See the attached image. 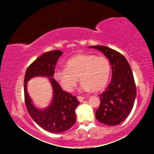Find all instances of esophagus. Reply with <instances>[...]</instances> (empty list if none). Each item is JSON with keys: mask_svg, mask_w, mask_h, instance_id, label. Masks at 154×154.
I'll return each mask as SVG.
<instances>
[{"mask_svg": "<svg viewBox=\"0 0 154 154\" xmlns=\"http://www.w3.org/2000/svg\"><path fill=\"white\" fill-rule=\"evenodd\" d=\"M84 99H85V98H83V97H81V96L77 97V100H78L79 102H82L83 100H84Z\"/></svg>", "mask_w": 154, "mask_h": 154, "instance_id": "obj_1", "label": "esophagus"}]
</instances>
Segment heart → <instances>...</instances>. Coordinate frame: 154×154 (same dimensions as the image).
Instances as JSON below:
<instances>
[{
	"label": "heart",
	"instance_id": "1",
	"mask_svg": "<svg viewBox=\"0 0 154 154\" xmlns=\"http://www.w3.org/2000/svg\"><path fill=\"white\" fill-rule=\"evenodd\" d=\"M111 66L105 56L79 54L66 61V68L54 71V78L65 91H73L78 82L82 81L79 91L98 92L105 88L111 75Z\"/></svg>",
	"mask_w": 154,
	"mask_h": 154
}]
</instances>
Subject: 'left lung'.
<instances>
[{"instance_id": "8db88e82", "label": "left lung", "mask_w": 154, "mask_h": 154, "mask_svg": "<svg viewBox=\"0 0 154 154\" xmlns=\"http://www.w3.org/2000/svg\"><path fill=\"white\" fill-rule=\"evenodd\" d=\"M101 51L109 60L112 77L106 91L100 94V103L95 112L100 122L114 126L129 116L136 98L133 75L128 60L117 51L103 45L88 46Z\"/></svg>"}]
</instances>
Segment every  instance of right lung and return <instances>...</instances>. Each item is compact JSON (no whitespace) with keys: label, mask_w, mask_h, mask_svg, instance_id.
Wrapping results in <instances>:
<instances>
[{"label":"right lung","mask_w":154,"mask_h":154,"mask_svg":"<svg viewBox=\"0 0 154 154\" xmlns=\"http://www.w3.org/2000/svg\"><path fill=\"white\" fill-rule=\"evenodd\" d=\"M62 54L59 50L45 53L29 65L24 76V97L28 112L37 125L51 133H61L75 125V109L79 104L77 98L63 91L54 78L55 66ZM36 76L48 77L52 87L51 101L44 109L34 105L27 91V82Z\"/></svg>","instance_id":"add662e5"}]
</instances>
